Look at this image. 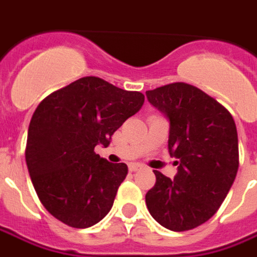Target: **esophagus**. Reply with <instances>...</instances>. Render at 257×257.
I'll return each mask as SVG.
<instances>
[{"instance_id":"esophagus-1","label":"esophagus","mask_w":257,"mask_h":257,"mask_svg":"<svg viewBox=\"0 0 257 257\" xmlns=\"http://www.w3.org/2000/svg\"><path fill=\"white\" fill-rule=\"evenodd\" d=\"M139 169H143V167H142L140 164H131V165H129V171H131V172H136V171H139Z\"/></svg>"}]
</instances>
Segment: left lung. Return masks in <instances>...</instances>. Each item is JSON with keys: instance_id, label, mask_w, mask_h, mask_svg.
<instances>
[{"instance_id": "obj_1", "label": "left lung", "mask_w": 257, "mask_h": 257, "mask_svg": "<svg viewBox=\"0 0 257 257\" xmlns=\"http://www.w3.org/2000/svg\"><path fill=\"white\" fill-rule=\"evenodd\" d=\"M146 96L169 119V154L178 161L175 179L156 171L146 194L150 215L172 231L209 220L231 189L238 171V135L231 114L198 88L173 82Z\"/></svg>"}]
</instances>
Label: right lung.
<instances>
[{
	"instance_id": "right-lung-1",
	"label": "right lung",
	"mask_w": 257,
	"mask_h": 257,
	"mask_svg": "<svg viewBox=\"0 0 257 257\" xmlns=\"http://www.w3.org/2000/svg\"><path fill=\"white\" fill-rule=\"evenodd\" d=\"M145 95L84 77L55 90L31 117L26 162L45 209L74 228L99 223L110 212L128 175L125 164H110L95 147L139 111Z\"/></svg>"
}]
</instances>
